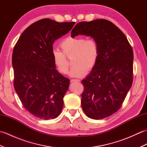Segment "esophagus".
Returning a JSON list of instances; mask_svg holds the SVG:
<instances>
[{"instance_id":"obj_1","label":"esophagus","mask_w":147,"mask_h":147,"mask_svg":"<svg viewBox=\"0 0 147 147\" xmlns=\"http://www.w3.org/2000/svg\"><path fill=\"white\" fill-rule=\"evenodd\" d=\"M80 80H76V79H73L70 81L71 83H74V82H79Z\"/></svg>"}]
</instances>
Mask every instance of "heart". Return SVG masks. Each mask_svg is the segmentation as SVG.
I'll use <instances>...</instances> for the list:
<instances>
[{
	"label": "heart",
	"instance_id": "heart-1",
	"mask_svg": "<svg viewBox=\"0 0 147 147\" xmlns=\"http://www.w3.org/2000/svg\"><path fill=\"white\" fill-rule=\"evenodd\" d=\"M61 47L63 52L58 49L52 51L53 63L59 73L65 74L68 71L65 56L73 55L72 64L74 65L69 73L71 77L82 78L95 67L100 54L99 45L95 40L69 36L61 42Z\"/></svg>",
	"mask_w": 147,
	"mask_h": 147
}]
</instances>
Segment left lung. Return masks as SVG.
<instances>
[{"label": "left lung", "mask_w": 147, "mask_h": 147, "mask_svg": "<svg viewBox=\"0 0 147 147\" xmlns=\"http://www.w3.org/2000/svg\"><path fill=\"white\" fill-rule=\"evenodd\" d=\"M91 36L98 42L97 62L82 83L81 104L93 119L110 116L121 107L133 83V52L125 35L106 20L82 21L72 30L71 37Z\"/></svg>", "instance_id": "obj_1"}]
</instances>
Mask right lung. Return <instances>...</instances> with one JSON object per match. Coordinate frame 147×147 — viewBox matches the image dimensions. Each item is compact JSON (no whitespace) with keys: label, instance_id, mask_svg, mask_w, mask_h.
Listing matches in <instances>:
<instances>
[{"label":"right lung","instance_id":"obj_1","mask_svg":"<svg viewBox=\"0 0 147 147\" xmlns=\"http://www.w3.org/2000/svg\"><path fill=\"white\" fill-rule=\"evenodd\" d=\"M74 24L40 20L24 31L14 46L12 64L16 92L24 107L42 119L57 117L63 107L69 80L55 69L52 45Z\"/></svg>","mask_w":147,"mask_h":147}]
</instances>
